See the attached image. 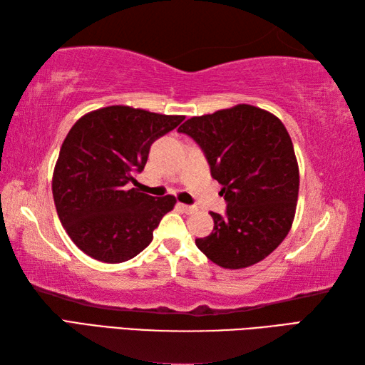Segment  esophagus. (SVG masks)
I'll list each match as a JSON object with an SVG mask.
<instances>
[{
	"instance_id": "obj_1",
	"label": "esophagus",
	"mask_w": 365,
	"mask_h": 365,
	"mask_svg": "<svg viewBox=\"0 0 365 365\" xmlns=\"http://www.w3.org/2000/svg\"><path fill=\"white\" fill-rule=\"evenodd\" d=\"M178 207L182 208V210L185 212V213H188V215H191V213H195V212H197V207L196 205H187V204H178Z\"/></svg>"
}]
</instances>
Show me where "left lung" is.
I'll list each match as a JSON object with an SVG mask.
<instances>
[{
    "label": "left lung",
    "mask_w": 365,
    "mask_h": 365,
    "mask_svg": "<svg viewBox=\"0 0 365 365\" xmlns=\"http://www.w3.org/2000/svg\"><path fill=\"white\" fill-rule=\"evenodd\" d=\"M202 149L226 215L210 212L208 237L196 246L229 269L263 260L289 234L297 210L299 170L289 131L274 114L252 105L191 118L178 127Z\"/></svg>",
    "instance_id": "8db88e82"
}]
</instances>
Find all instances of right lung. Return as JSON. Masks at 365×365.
<instances>
[{
    "mask_svg": "<svg viewBox=\"0 0 365 365\" xmlns=\"http://www.w3.org/2000/svg\"><path fill=\"white\" fill-rule=\"evenodd\" d=\"M183 119L114 105L75 122L59 150L51 188L61 224L84 254L120 263L150 245L175 197L144 195L130 183L143 173L153 141Z\"/></svg>",
    "mask_w": 365,
    "mask_h": 365,
    "instance_id": "right-lung-1",
    "label": "right lung"
}]
</instances>
